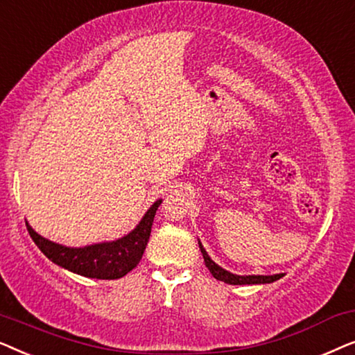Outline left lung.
I'll list each match as a JSON object with an SVG mask.
<instances>
[{"label": "left lung", "mask_w": 355, "mask_h": 355, "mask_svg": "<svg viewBox=\"0 0 355 355\" xmlns=\"http://www.w3.org/2000/svg\"><path fill=\"white\" fill-rule=\"evenodd\" d=\"M198 247H200V252L203 255V261H205L207 268L210 270L213 278H216L218 281H223V283H227V284H270V283H275V281H278L279 278H283V276H284V273L270 275V276H265V275H244V276L234 275V273H231V271L221 268V266L218 263H215V261L211 260V257L207 254V250L203 249L200 241H198Z\"/></svg>", "instance_id": "left-lung-1"}]
</instances>
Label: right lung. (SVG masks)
<instances>
[{
    "instance_id": "obj_1",
    "label": "right lung",
    "mask_w": 355,
    "mask_h": 355,
    "mask_svg": "<svg viewBox=\"0 0 355 355\" xmlns=\"http://www.w3.org/2000/svg\"><path fill=\"white\" fill-rule=\"evenodd\" d=\"M158 198L147 213L139 221V225L128 234L116 241L96 242V244L84 247H67L53 242L33 231V227L26 223L28 234L35 242L38 249L61 268L72 273L94 279H119L132 271L142 260L144 250L147 247L152 232L155 213L162 205Z\"/></svg>"
}]
</instances>
